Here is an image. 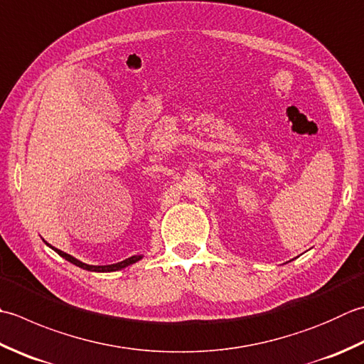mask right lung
Returning <instances> with one entry per match:
<instances>
[{
	"instance_id": "1",
	"label": "right lung",
	"mask_w": 364,
	"mask_h": 364,
	"mask_svg": "<svg viewBox=\"0 0 364 364\" xmlns=\"http://www.w3.org/2000/svg\"><path fill=\"white\" fill-rule=\"evenodd\" d=\"M50 246V245H48ZM53 249V251H56L58 252L63 259H66L68 262H70V263H74V265H77V267H80V268H83V269H88V272H97V273H107V272H118V269H121V268H126L127 265H132V263H135V262H139L140 259H141V255H132V257H129V259H126V260H123V262H118V263H113V265H99V267H96V265H87V263H83V262H80V260H77V259H74L73 255H69V254H66V252H63V251H60V249H56V247H53V246H50Z\"/></svg>"
}]
</instances>
